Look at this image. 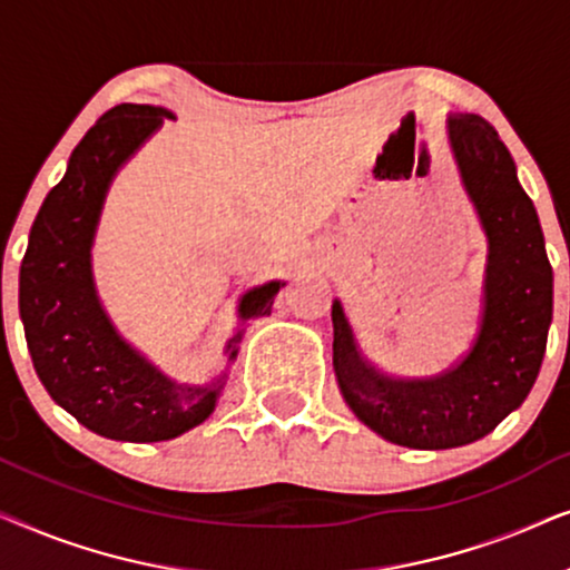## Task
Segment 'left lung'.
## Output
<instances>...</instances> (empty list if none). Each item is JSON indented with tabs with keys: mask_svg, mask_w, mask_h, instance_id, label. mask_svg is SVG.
<instances>
[{
	"mask_svg": "<svg viewBox=\"0 0 570 570\" xmlns=\"http://www.w3.org/2000/svg\"><path fill=\"white\" fill-rule=\"evenodd\" d=\"M449 142L488 238L482 314L466 355L439 376L389 379L365 363L342 303H332V363L347 407L381 439L423 451L495 431L534 386L552 322V267L511 153L474 114L449 116Z\"/></svg>",
	"mask_w": 570,
	"mask_h": 570,
	"instance_id": "obj_1",
	"label": "left lung"
}]
</instances>
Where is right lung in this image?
Returning a JSON list of instances; mask_svg holds the SVG:
<instances>
[{"label": "right lung", "mask_w": 570, "mask_h": 570, "mask_svg": "<svg viewBox=\"0 0 570 570\" xmlns=\"http://www.w3.org/2000/svg\"><path fill=\"white\" fill-rule=\"evenodd\" d=\"M176 119L158 106L121 104L106 111L69 155L30 228L20 267V316L33 368L77 423L111 441H170L213 415L225 376L176 384L114 330L100 306L90 248L114 176L139 145ZM285 283L272 279L238 301V318L267 316ZM244 330L225 345L233 361Z\"/></svg>", "instance_id": "1"}]
</instances>
